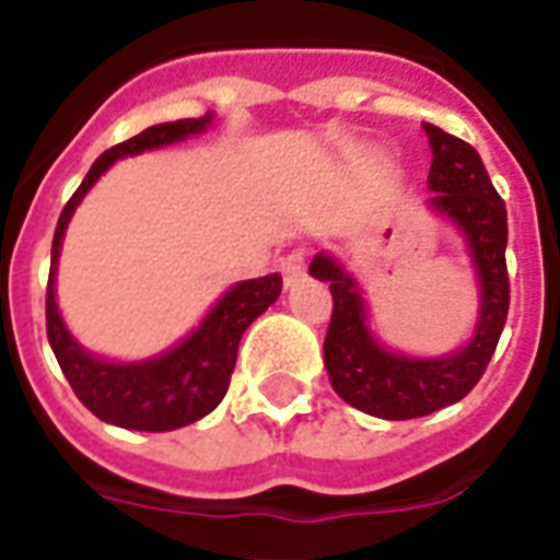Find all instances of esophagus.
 I'll return each mask as SVG.
<instances>
[{"label": "esophagus", "instance_id": "esophagus-1", "mask_svg": "<svg viewBox=\"0 0 560 560\" xmlns=\"http://www.w3.org/2000/svg\"><path fill=\"white\" fill-rule=\"evenodd\" d=\"M280 268H283L285 285H295L306 271V250H292V254L280 262Z\"/></svg>", "mask_w": 560, "mask_h": 560}]
</instances>
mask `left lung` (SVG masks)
<instances>
[{"label":"left lung","instance_id":"1","mask_svg":"<svg viewBox=\"0 0 560 560\" xmlns=\"http://www.w3.org/2000/svg\"><path fill=\"white\" fill-rule=\"evenodd\" d=\"M434 153L428 206L464 233L481 283V313L466 348L452 357L416 360L386 351L365 327L363 295L334 256L318 254L310 262L315 280L330 283L334 313L325 336V365L330 384L348 405L377 419H416L455 405L481 381L508 322V212L487 176L481 155L440 126L424 124Z\"/></svg>","mask_w":560,"mask_h":560}]
</instances>
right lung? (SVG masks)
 <instances>
[{"mask_svg":"<svg viewBox=\"0 0 560 560\" xmlns=\"http://www.w3.org/2000/svg\"><path fill=\"white\" fill-rule=\"evenodd\" d=\"M212 115L188 117L174 124H159L144 129L141 136L115 144L96 159L75 195L67 200L65 212L58 218L56 238H52V265H49V285H46V336L56 351L61 372L73 386L75 398L108 424L129 428V431H176L212 413L226 395L230 377L235 369V354L242 334L254 318L275 304L283 277L268 275L235 283L209 315H206L195 334L165 351V354L144 360V363H108L100 357L88 354L75 342L61 322L56 304V262L61 254L67 221L75 212L79 200L88 188L115 165L124 155L144 153L155 147H167L197 136L209 126Z\"/></svg>","mask_w":560,"mask_h":560,"instance_id":"right-lung-1","label":"right lung"}]
</instances>
